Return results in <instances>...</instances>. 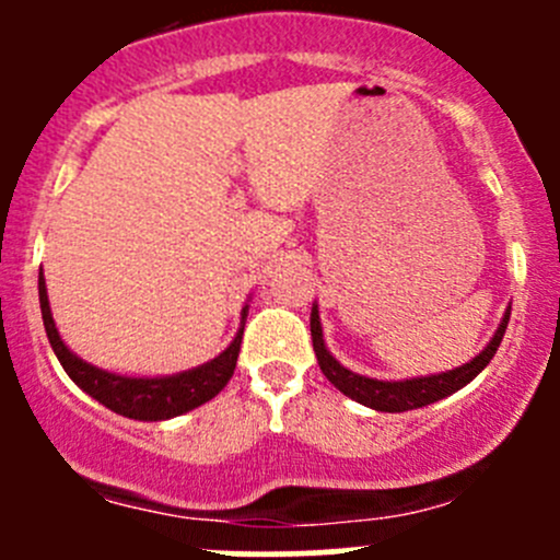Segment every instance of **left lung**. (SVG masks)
I'll return each instance as SVG.
<instances>
[{
  "label": "left lung",
  "instance_id": "8db88e82",
  "mask_svg": "<svg viewBox=\"0 0 560 560\" xmlns=\"http://www.w3.org/2000/svg\"><path fill=\"white\" fill-rule=\"evenodd\" d=\"M512 306H506L504 316H501V325L495 327L493 338L488 341V347L471 358L468 363L457 365L453 371H442V374H428V376H409V380H374V376L354 374V371L343 369L336 358L327 349L325 336H322V319H319V306H312V341L316 352V363H319L322 374L327 376L332 387L341 389L347 398L358 400V404L369 406L376 411H409V409H422L428 404H436V400L447 398V395L457 393L460 387H466L468 382L477 374H482L485 365L493 360L495 349H499L501 338L506 332V322H510Z\"/></svg>",
  "mask_w": 560,
  "mask_h": 560
}]
</instances>
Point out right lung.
Listing matches in <instances>:
<instances>
[{"instance_id":"add662e5","label":"right lung","mask_w":560,"mask_h":560,"mask_svg":"<svg viewBox=\"0 0 560 560\" xmlns=\"http://www.w3.org/2000/svg\"><path fill=\"white\" fill-rule=\"evenodd\" d=\"M39 312H43V325L48 332V341L54 347V354L59 358L61 369L67 371L72 382L92 395L94 400L107 406L116 415L129 417V420L140 422H160L173 420V417L186 415V411L197 409L206 400L217 398L224 387H228L230 376H233L235 363H238L241 338H244V325L248 314V303L241 308V327L230 347L219 352L217 358L208 363L197 365V369L178 371V374L167 376H132V374H116V371H105L100 365L86 363L78 358L59 336L54 314H50L48 303V287H45V276L39 273Z\"/></svg>"}]
</instances>
